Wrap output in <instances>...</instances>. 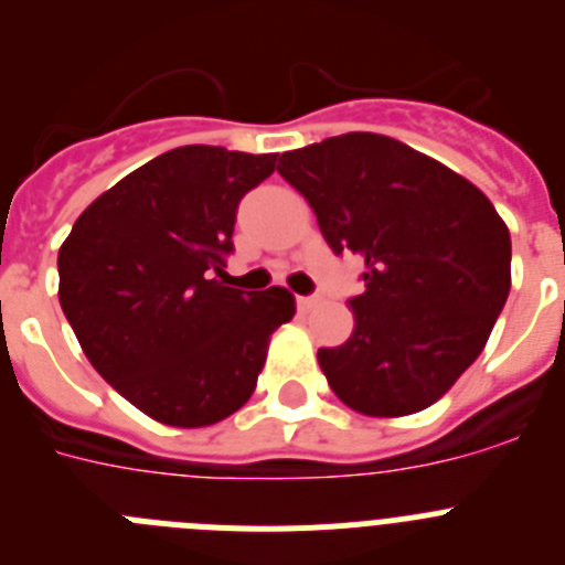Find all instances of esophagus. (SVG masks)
I'll return each mask as SVG.
<instances>
[{"mask_svg":"<svg viewBox=\"0 0 565 565\" xmlns=\"http://www.w3.org/2000/svg\"><path fill=\"white\" fill-rule=\"evenodd\" d=\"M319 302V297H297V308L299 311H311L313 306Z\"/></svg>","mask_w":565,"mask_h":565,"instance_id":"34e87169","label":"esophagus"}]
</instances>
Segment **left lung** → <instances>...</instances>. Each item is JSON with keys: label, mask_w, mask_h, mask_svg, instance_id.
<instances>
[{"label": "left lung", "mask_w": 565, "mask_h": 565, "mask_svg": "<svg viewBox=\"0 0 565 565\" xmlns=\"http://www.w3.org/2000/svg\"><path fill=\"white\" fill-rule=\"evenodd\" d=\"M277 172L333 254L364 263L353 333L319 348L331 391L364 416L430 407L483 351L512 286V239L487 194L387 135L282 152Z\"/></svg>", "instance_id": "obj_1"}]
</instances>
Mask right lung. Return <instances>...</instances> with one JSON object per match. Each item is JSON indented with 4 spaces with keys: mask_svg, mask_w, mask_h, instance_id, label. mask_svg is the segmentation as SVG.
Instances as JSON below:
<instances>
[{
    "mask_svg": "<svg viewBox=\"0 0 565 565\" xmlns=\"http://www.w3.org/2000/svg\"><path fill=\"white\" fill-rule=\"evenodd\" d=\"M277 154L178 147L89 203L58 252V302L104 382L169 427L223 422L252 398L286 288L223 286L237 206Z\"/></svg>",
    "mask_w": 565,
    "mask_h": 565,
    "instance_id": "right-lung-1",
    "label": "right lung"
}]
</instances>
